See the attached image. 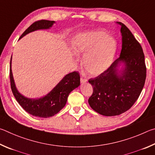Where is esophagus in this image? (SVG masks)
<instances>
[{
    "label": "esophagus",
    "mask_w": 155,
    "mask_h": 155,
    "mask_svg": "<svg viewBox=\"0 0 155 155\" xmlns=\"http://www.w3.org/2000/svg\"><path fill=\"white\" fill-rule=\"evenodd\" d=\"M80 82H81V83H85V82H87V80L85 79V78H84L83 77H81Z\"/></svg>",
    "instance_id": "34e87169"
}]
</instances>
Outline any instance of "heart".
Listing matches in <instances>:
<instances>
[{
	"label": "heart",
	"mask_w": 155,
	"mask_h": 155,
	"mask_svg": "<svg viewBox=\"0 0 155 155\" xmlns=\"http://www.w3.org/2000/svg\"><path fill=\"white\" fill-rule=\"evenodd\" d=\"M118 41L104 31L86 32L72 40V48L77 54H85L82 66L88 74L97 75L110 67L118 50Z\"/></svg>",
	"instance_id": "obj_1"
}]
</instances>
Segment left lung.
I'll use <instances>...</instances> for the list:
<instances>
[{"mask_svg": "<svg viewBox=\"0 0 155 155\" xmlns=\"http://www.w3.org/2000/svg\"><path fill=\"white\" fill-rule=\"evenodd\" d=\"M121 26L120 55L104 72L88 82L93 92L88 104L93 110L106 116H118L131 108L140 97L146 78L144 54L140 43L124 24ZM121 61L126 68L121 76L117 67Z\"/></svg>", "mask_w": 155, "mask_h": 155, "instance_id": "8db88e82", "label": "left lung"}]
</instances>
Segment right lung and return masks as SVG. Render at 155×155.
<instances>
[{
  "mask_svg": "<svg viewBox=\"0 0 155 155\" xmlns=\"http://www.w3.org/2000/svg\"><path fill=\"white\" fill-rule=\"evenodd\" d=\"M54 21L41 20L35 21L24 31L20 39L29 32L39 29H47ZM9 78L11 88L15 99L21 107L30 114L40 118H49L58 113L66 104L69 93L80 84V76L78 71L70 73L60 82L45 97L39 99H30L19 93L15 86L12 72V58L10 61Z\"/></svg>",
  "mask_w": 155,
  "mask_h": 155,
  "instance_id": "right-lung-1",
  "label": "right lung"
}]
</instances>
